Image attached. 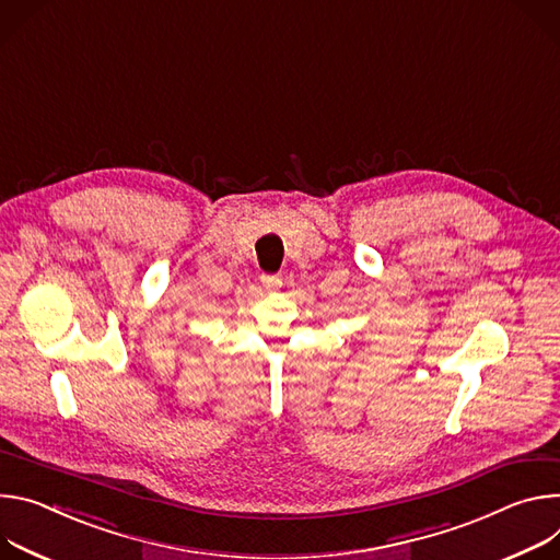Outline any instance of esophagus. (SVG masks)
<instances>
[{"label":"esophagus","instance_id":"1","mask_svg":"<svg viewBox=\"0 0 560 560\" xmlns=\"http://www.w3.org/2000/svg\"><path fill=\"white\" fill-rule=\"evenodd\" d=\"M260 282H262V287H265L267 291H276L278 287H282V278H280V276H262Z\"/></svg>","mask_w":560,"mask_h":560}]
</instances>
